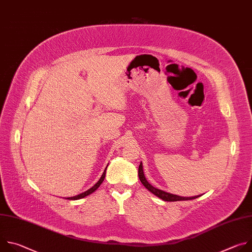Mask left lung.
<instances>
[{
	"mask_svg": "<svg viewBox=\"0 0 252 252\" xmlns=\"http://www.w3.org/2000/svg\"><path fill=\"white\" fill-rule=\"evenodd\" d=\"M138 177L139 181L141 182V184L145 186V188L147 189H149L152 193H154L156 196L161 198L164 201H181V200H190V199H194L199 197L200 195H195V196H191V197H185V196H181V195H176V194H172L166 191H163L161 189H158L155 187H153L148 181L145 176V173H143V168H142V163H139L138 166Z\"/></svg>",
	"mask_w": 252,
	"mask_h": 252,
	"instance_id": "8db88e82",
	"label": "left lung"
}]
</instances>
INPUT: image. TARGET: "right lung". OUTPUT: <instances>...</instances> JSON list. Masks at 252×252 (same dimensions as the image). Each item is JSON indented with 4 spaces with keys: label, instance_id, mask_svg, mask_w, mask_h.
Returning <instances> with one entry per match:
<instances>
[{
    "label": "right lung",
    "instance_id": "right-lung-1",
    "mask_svg": "<svg viewBox=\"0 0 252 252\" xmlns=\"http://www.w3.org/2000/svg\"><path fill=\"white\" fill-rule=\"evenodd\" d=\"M107 165H109V163H107ZM107 165H106V167H107ZM106 167L104 168V170H103V172H102V174H101V176H100V178L98 179L97 181V183L94 186V187H92L90 189H88V190H86V191H84V192H82V193H80V194H78V195H76V196H70V197H65V199H71V200H76V199H81V198H84V197H86V196H88V195H90L91 193H93L94 191H95L97 189H98V187L102 184V182H103V179H104V176H105V171H106Z\"/></svg>",
    "mask_w": 252,
    "mask_h": 252
}]
</instances>
